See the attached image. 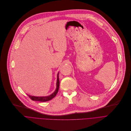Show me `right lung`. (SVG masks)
<instances>
[{"label": "right lung", "mask_w": 131, "mask_h": 131, "mask_svg": "<svg viewBox=\"0 0 131 131\" xmlns=\"http://www.w3.org/2000/svg\"><path fill=\"white\" fill-rule=\"evenodd\" d=\"M57 87L56 89V90L54 93H52L49 96H31L30 95L27 94L29 97L33 101H39V102H46L48 101H49L53 99L58 93V91L59 90V73L57 74V84H56Z\"/></svg>", "instance_id": "obj_1"}]
</instances>
